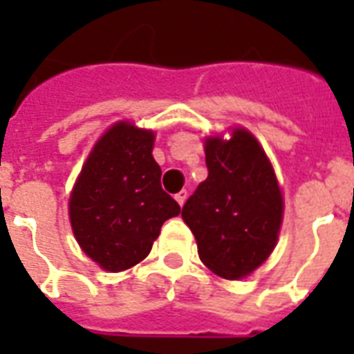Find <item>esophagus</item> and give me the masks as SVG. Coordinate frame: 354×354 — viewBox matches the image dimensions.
I'll return each instance as SVG.
<instances>
[{
    "mask_svg": "<svg viewBox=\"0 0 354 354\" xmlns=\"http://www.w3.org/2000/svg\"><path fill=\"white\" fill-rule=\"evenodd\" d=\"M174 198H176L178 204L183 205V204H185V200H187V191H180V193H178L176 196H174Z\"/></svg>",
    "mask_w": 354,
    "mask_h": 354,
    "instance_id": "1",
    "label": "esophagus"
}]
</instances>
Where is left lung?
Returning a JSON list of instances; mask_svg holds the SVG:
<instances>
[{"label":"left lung","instance_id":"left-lung-1","mask_svg":"<svg viewBox=\"0 0 354 354\" xmlns=\"http://www.w3.org/2000/svg\"><path fill=\"white\" fill-rule=\"evenodd\" d=\"M207 178L187 198L202 263L226 279H241L268 259L283 221V198L264 150L246 130L205 141Z\"/></svg>","mask_w":354,"mask_h":354}]
</instances>
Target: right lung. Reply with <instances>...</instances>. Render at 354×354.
Returning a JSON list of instances; mask_svg holds the SVG:
<instances>
[{
	"label": "right lung",
	"instance_id": "add662e5",
	"mask_svg": "<svg viewBox=\"0 0 354 354\" xmlns=\"http://www.w3.org/2000/svg\"><path fill=\"white\" fill-rule=\"evenodd\" d=\"M154 133L128 122L108 130L82 167L69 198L77 242L99 266L121 272L150 253L180 205L161 187Z\"/></svg>",
	"mask_w": 354,
	"mask_h": 354
}]
</instances>
